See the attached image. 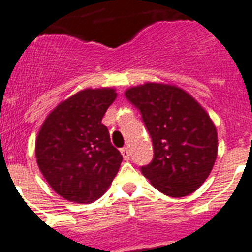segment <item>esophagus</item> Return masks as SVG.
Returning <instances> with one entry per match:
<instances>
[{"label":"esophagus","instance_id":"esophagus-1","mask_svg":"<svg viewBox=\"0 0 252 252\" xmlns=\"http://www.w3.org/2000/svg\"><path fill=\"white\" fill-rule=\"evenodd\" d=\"M121 153H122V156H123V158L126 160H128L129 158H130V153H129V149L126 148V147H124V148L121 149Z\"/></svg>","mask_w":252,"mask_h":252}]
</instances>
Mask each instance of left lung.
Listing matches in <instances>:
<instances>
[{
	"instance_id": "8db88e82",
	"label": "left lung",
	"mask_w": 252,
	"mask_h": 252,
	"mask_svg": "<svg viewBox=\"0 0 252 252\" xmlns=\"http://www.w3.org/2000/svg\"><path fill=\"white\" fill-rule=\"evenodd\" d=\"M140 110L152 138L154 157L143 176L169 197H185L203 185L217 158V130L189 93L164 83H144L126 90Z\"/></svg>"
}]
</instances>
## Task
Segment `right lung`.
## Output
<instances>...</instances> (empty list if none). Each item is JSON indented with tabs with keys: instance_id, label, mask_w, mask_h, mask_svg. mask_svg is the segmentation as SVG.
<instances>
[{
	"instance_id": "right-lung-1",
	"label": "right lung",
	"mask_w": 252,
	"mask_h": 252,
	"mask_svg": "<svg viewBox=\"0 0 252 252\" xmlns=\"http://www.w3.org/2000/svg\"><path fill=\"white\" fill-rule=\"evenodd\" d=\"M114 88H87L54 108L38 130L36 160L50 187L70 202L92 203L112 185L123 160L101 123Z\"/></svg>"
}]
</instances>
